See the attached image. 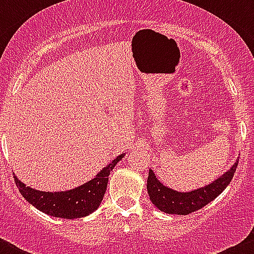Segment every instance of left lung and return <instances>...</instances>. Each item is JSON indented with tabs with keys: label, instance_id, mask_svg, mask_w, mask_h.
Here are the masks:
<instances>
[{
	"label": "left lung",
	"instance_id": "8db88e82",
	"mask_svg": "<svg viewBox=\"0 0 254 254\" xmlns=\"http://www.w3.org/2000/svg\"><path fill=\"white\" fill-rule=\"evenodd\" d=\"M238 165V158L231 168L219 178L215 179L205 187L191 191H178L172 188L163 186L152 170L148 171L147 193L150 200L158 210L167 214L188 215L196 211L214 200L220 195L234 178Z\"/></svg>",
	"mask_w": 254,
	"mask_h": 254
}]
</instances>
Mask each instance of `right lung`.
Listing matches in <instances>:
<instances>
[{"label": "right lung", "instance_id": "add662e5", "mask_svg": "<svg viewBox=\"0 0 254 254\" xmlns=\"http://www.w3.org/2000/svg\"><path fill=\"white\" fill-rule=\"evenodd\" d=\"M124 156L125 153L117 156V158L87 183L65 191L37 190L25 186L17 176H13L14 182L25 200L40 211L61 219H79L96 211L101 205L108 184L109 173Z\"/></svg>", "mask_w": 254, "mask_h": 254}]
</instances>
